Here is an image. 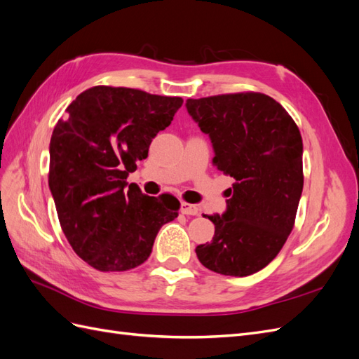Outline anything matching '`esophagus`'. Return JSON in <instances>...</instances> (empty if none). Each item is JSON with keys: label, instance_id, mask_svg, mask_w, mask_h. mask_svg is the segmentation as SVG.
<instances>
[{"label": "esophagus", "instance_id": "1", "mask_svg": "<svg viewBox=\"0 0 359 359\" xmlns=\"http://www.w3.org/2000/svg\"><path fill=\"white\" fill-rule=\"evenodd\" d=\"M181 212L182 214H187V215H198L199 214V208H198L196 205L182 202L181 203Z\"/></svg>", "mask_w": 359, "mask_h": 359}]
</instances>
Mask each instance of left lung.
<instances>
[{
  "label": "left lung",
  "mask_w": 359,
  "mask_h": 359,
  "mask_svg": "<svg viewBox=\"0 0 359 359\" xmlns=\"http://www.w3.org/2000/svg\"><path fill=\"white\" fill-rule=\"evenodd\" d=\"M186 107L210 136L212 165L235 180L226 211L205 215L215 232L196 247L198 259L223 276L255 274L278 255L295 223L304 186L299 130L260 93L189 99Z\"/></svg>",
  "instance_id": "1"
}]
</instances>
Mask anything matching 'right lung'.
<instances>
[{"label":"right lung","mask_w":359,"mask_h":359,"mask_svg":"<svg viewBox=\"0 0 359 359\" xmlns=\"http://www.w3.org/2000/svg\"><path fill=\"white\" fill-rule=\"evenodd\" d=\"M181 104V97L93 86L53 128L49 189L64 235L93 268L127 271L144 264L160 227L178 217L180 206L168 208L126 180Z\"/></svg>","instance_id":"obj_1"}]
</instances>
